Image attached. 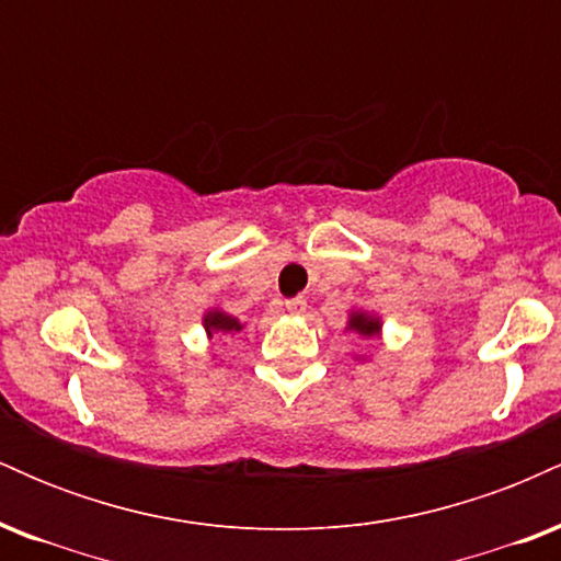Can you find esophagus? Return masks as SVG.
<instances>
[{
    "label": "esophagus",
    "instance_id": "1",
    "mask_svg": "<svg viewBox=\"0 0 561 561\" xmlns=\"http://www.w3.org/2000/svg\"><path fill=\"white\" fill-rule=\"evenodd\" d=\"M306 306H308V300L302 298V295H298V298L285 300V308L289 313H302V311H306Z\"/></svg>",
    "mask_w": 561,
    "mask_h": 561
}]
</instances>
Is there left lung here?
Listing matches in <instances>:
<instances>
[{
  "label": "left lung",
  "mask_w": 561,
  "mask_h": 561,
  "mask_svg": "<svg viewBox=\"0 0 561 561\" xmlns=\"http://www.w3.org/2000/svg\"><path fill=\"white\" fill-rule=\"evenodd\" d=\"M351 330H356L358 334H366V337H371L379 330V321L366 317V313H353L351 317Z\"/></svg>",
  "instance_id": "1"
}]
</instances>
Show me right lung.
Masks as SVG:
<instances>
[{
	"label": "right lung",
	"instance_id": "1",
	"mask_svg": "<svg viewBox=\"0 0 561 561\" xmlns=\"http://www.w3.org/2000/svg\"><path fill=\"white\" fill-rule=\"evenodd\" d=\"M205 330H208V332H240L242 324L237 319L227 317V313L214 311V313H208V317H205Z\"/></svg>",
	"mask_w": 561,
	"mask_h": 561
}]
</instances>
